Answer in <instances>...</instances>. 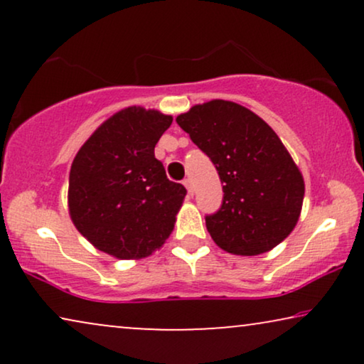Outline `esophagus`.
<instances>
[{"mask_svg": "<svg viewBox=\"0 0 364 364\" xmlns=\"http://www.w3.org/2000/svg\"><path fill=\"white\" fill-rule=\"evenodd\" d=\"M183 186H186L188 196H193V186H192L191 178H186V181H183Z\"/></svg>", "mask_w": 364, "mask_h": 364, "instance_id": "obj_1", "label": "esophagus"}]
</instances>
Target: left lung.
<instances>
[{
	"label": "left lung",
	"instance_id": "1",
	"mask_svg": "<svg viewBox=\"0 0 364 364\" xmlns=\"http://www.w3.org/2000/svg\"><path fill=\"white\" fill-rule=\"evenodd\" d=\"M176 121L223 183L222 207L205 217L213 242L253 257L285 240L300 218L305 182L275 131L250 109L222 99L197 104Z\"/></svg>",
	"mask_w": 364,
	"mask_h": 364
}]
</instances>
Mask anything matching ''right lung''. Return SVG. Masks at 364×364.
I'll return each instance as SVG.
<instances>
[{"label": "right lung", "instance_id": "obj_1", "mask_svg": "<svg viewBox=\"0 0 364 364\" xmlns=\"http://www.w3.org/2000/svg\"><path fill=\"white\" fill-rule=\"evenodd\" d=\"M172 116L139 106L104 121L84 142L69 172L74 227L97 250L132 260L149 257L173 230L186 187L168 181L154 147Z\"/></svg>", "mask_w": 364, "mask_h": 364}]
</instances>
